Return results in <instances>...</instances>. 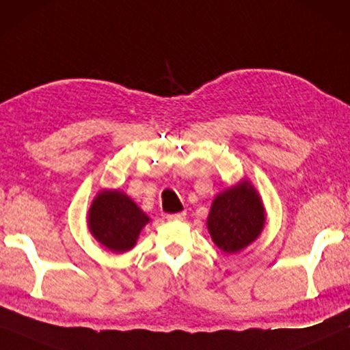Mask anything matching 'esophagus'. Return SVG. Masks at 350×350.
Returning <instances> with one entry per match:
<instances>
[{"label":"esophagus","mask_w":350,"mask_h":350,"mask_svg":"<svg viewBox=\"0 0 350 350\" xmlns=\"http://www.w3.org/2000/svg\"><path fill=\"white\" fill-rule=\"evenodd\" d=\"M185 215H187V213H177V214L166 215V219H168V220H184Z\"/></svg>","instance_id":"obj_1"}]
</instances>
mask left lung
Listing matches in <instances>:
<instances>
[{"mask_svg": "<svg viewBox=\"0 0 350 350\" xmlns=\"http://www.w3.org/2000/svg\"><path fill=\"white\" fill-rule=\"evenodd\" d=\"M265 208L249 180H241L215 196L208 217V230L225 254H236L258 238L265 226Z\"/></svg>", "mask_w": 350, "mask_h": 350, "instance_id": "1", "label": "left lung"}]
</instances>
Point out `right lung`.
I'll return each instance as SVG.
<instances>
[{
    "label": "right lung",
    "instance_id": "right-lung-1",
    "mask_svg": "<svg viewBox=\"0 0 350 350\" xmlns=\"http://www.w3.org/2000/svg\"><path fill=\"white\" fill-rule=\"evenodd\" d=\"M149 217L120 190H103L88 211V228L98 243L111 252L124 254L135 247Z\"/></svg>",
    "mask_w": 350,
    "mask_h": 350
}]
</instances>
